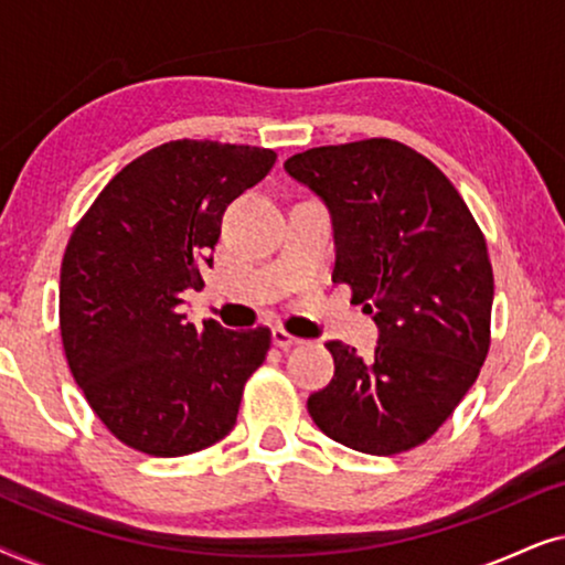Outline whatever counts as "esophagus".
<instances>
[{
  "label": "esophagus",
  "instance_id": "esophagus-1",
  "mask_svg": "<svg viewBox=\"0 0 565 565\" xmlns=\"http://www.w3.org/2000/svg\"><path fill=\"white\" fill-rule=\"evenodd\" d=\"M273 342H275V347H280V350H290V347H298L300 342H303V339L292 337L285 329L277 327V329H273Z\"/></svg>",
  "mask_w": 565,
  "mask_h": 565
}]
</instances>
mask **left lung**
Instances as JSON below:
<instances>
[{"instance_id":"8db88e82","label":"left lung","mask_w":565,"mask_h":565,"mask_svg":"<svg viewBox=\"0 0 565 565\" xmlns=\"http://www.w3.org/2000/svg\"><path fill=\"white\" fill-rule=\"evenodd\" d=\"M285 172L329 207L331 280L350 285L377 327L367 360L327 344L334 377L308 396V414L352 450H412L443 427L489 354L493 273L481 228L452 182L391 138L308 149Z\"/></svg>"}]
</instances>
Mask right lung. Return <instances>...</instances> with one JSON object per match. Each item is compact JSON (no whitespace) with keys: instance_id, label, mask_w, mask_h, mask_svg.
<instances>
[{"instance_id":"1","label":"right lung","mask_w":565,"mask_h":565,"mask_svg":"<svg viewBox=\"0 0 565 565\" xmlns=\"http://www.w3.org/2000/svg\"><path fill=\"white\" fill-rule=\"evenodd\" d=\"M277 159L257 146L169 141L107 182L68 238L58 316L72 375L122 445L180 458L234 429L269 329H203L182 292L203 288L226 207Z\"/></svg>"}]
</instances>
